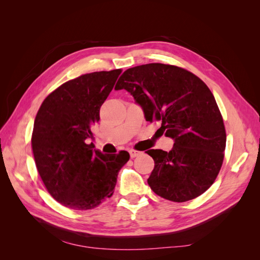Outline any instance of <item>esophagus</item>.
<instances>
[{
	"label": "esophagus",
	"instance_id": "1",
	"mask_svg": "<svg viewBox=\"0 0 260 260\" xmlns=\"http://www.w3.org/2000/svg\"><path fill=\"white\" fill-rule=\"evenodd\" d=\"M129 153H130V156H131V158H135V157H137V156H139V155L141 154V152L135 151V149H130V151H129Z\"/></svg>",
	"mask_w": 260,
	"mask_h": 260
}]
</instances>
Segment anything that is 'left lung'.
<instances>
[{
	"label": "left lung",
	"instance_id": "left-lung-1",
	"mask_svg": "<svg viewBox=\"0 0 260 260\" xmlns=\"http://www.w3.org/2000/svg\"><path fill=\"white\" fill-rule=\"evenodd\" d=\"M128 91L145 119L161 122V135L175 141L171 151L148 149L155 166L147 183L160 198L182 203L210 187L223 161L225 130L216 100L199 77L172 65L129 68L115 90Z\"/></svg>",
	"mask_w": 260,
	"mask_h": 260
}]
</instances>
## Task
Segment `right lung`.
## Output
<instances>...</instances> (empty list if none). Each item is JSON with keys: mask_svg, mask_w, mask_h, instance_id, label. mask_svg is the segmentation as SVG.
I'll return each mask as SVG.
<instances>
[{"mask_svg": "<svg viewBox=\"0 0 260 260\" xmlns=\"http://www.w3.org/2000/svg\"><path fill=\"white\" fill-rule=\"evenodd\" d=\"M121 69L82 75L46 98L36 116L32 152L46 190L61 205L76 210L99 206L111 198L128 152L103 154L86 144L100 108Z\"/></svg>", "mask_w": 260, "mask_h": 260, "instance_id": "right-lung-1", "label": "right lung"}]
</instances>
